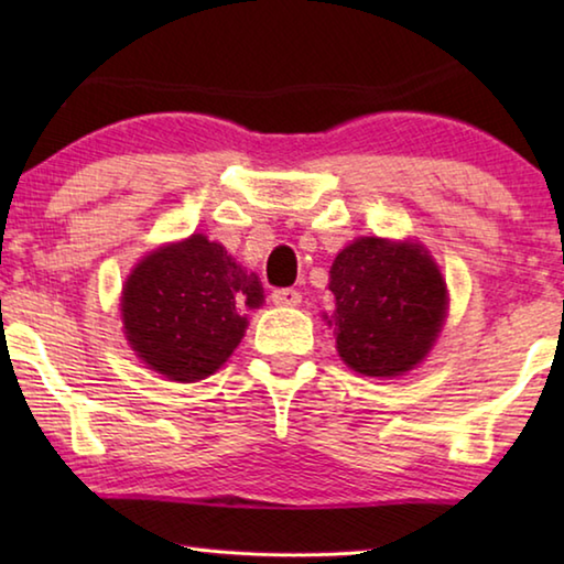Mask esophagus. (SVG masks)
Listing matches in <instances>:
<instances>
[{"label": "esophagus", "instance_id": "obj_1", "mask_svg": "<svg viewBox=\"0 0 564 564\" xmlns=\"http://www.w3.org/2000/svg\"><path fill=\"white\" fill-rule=\"evenodd\" d=\"M271 301L275 305H299L301 303V293L295 289H275L271 293Z\"/></svg>", "mask_w": 564, "mask_h": 564}]
</instances>
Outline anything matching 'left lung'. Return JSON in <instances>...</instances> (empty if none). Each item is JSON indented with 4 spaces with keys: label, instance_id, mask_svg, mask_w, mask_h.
I'll use <instances>...</instances> for the list:
<instances>
[{
    "label": "left lung",
    "instance_id": "left-lung-1",
    "mask_svg": "<svg viewBox=\"0 0 564 564\" xmlns=\"http://www.w3.org/2000/svg\"><path fill=\"white\" fill-rule=\"evenodd\" d=\"M328 291L340 358L370 378L415 368L445 318V281L417 243L358 238L333 261Z\"/></svg>",
    "mask_w": 564,
    "mask_h": 564
}]
</instances>
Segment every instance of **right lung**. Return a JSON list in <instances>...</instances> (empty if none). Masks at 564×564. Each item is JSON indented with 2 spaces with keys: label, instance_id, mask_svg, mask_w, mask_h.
Returning a JSON list of instances; mask_svg holds the SVG:
<instances>
[{
  "label": "right lung",
  "instance_id": "add662e5",
  "mask_svg": "<svg viewBox=\"0 0 564 564\" xmlns=\"http://www.w3.org/2000/svg\"><path fill=\"white\" fill-rule=\"evenodd\" d=\"M263 303V285L221 243L194 234L159 248L123 285L121 318L137 356L169 380L194 383L224 366L241 343L246 308Z\"/></svg>",
  "mask_w": 564,
  "mask_h": 564
}]
</instances>
